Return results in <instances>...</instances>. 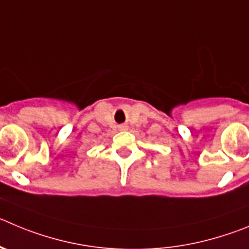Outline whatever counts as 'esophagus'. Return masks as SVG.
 <instances>
[{"mask_svg":"<svg viewBox=\"0 0 249 249\" xmlns=\"http://www.w3.org/2000/svg\"><path fill=\"white\" fill-rule=\"evenodd\" d=\"M120 128H121V129H122V131H124V129H127V127H126V126H121V127H120Z\"/></svg>","mask_w":249,"mask_h":249,"instance_id":"1","label":"esophagus"}]
</instances>
